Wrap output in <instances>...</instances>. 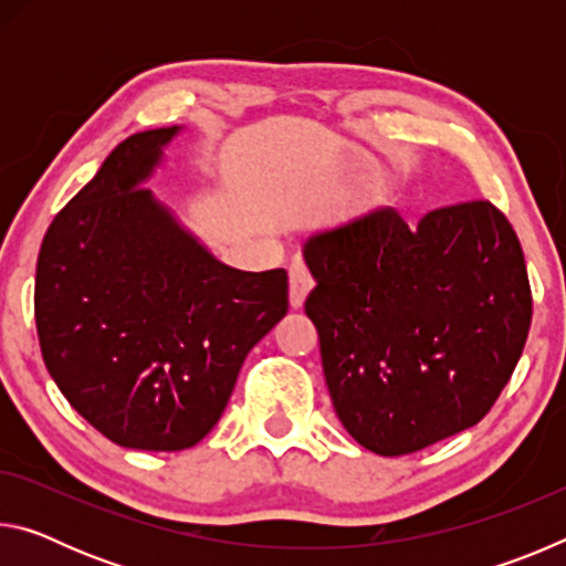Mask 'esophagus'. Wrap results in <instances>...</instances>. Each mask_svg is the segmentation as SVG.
Listing matches in <instances>:
<instances>
[{
    "label": "esophagus",
    "mask_w": 566,
    "mask_h": 566,
    "mask_svg": "<svg viewBox=\"0 0 566 566\" xmlns=\"http://www.w3.org/2000/svg\"><path fill=\"white\" fill-rule=\"evenodd\" d=\"M312 286H314V280H312L310 270H306L302 262H294L290 266V304H292V310H302L306 294L312 292Z\"/></svg>",
    "instance_id": "obj_1"
}]
</instances>
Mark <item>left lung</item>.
Segmentation results:
<instances>
[{
	"label": "left lung",
	"instance_id": "left-lung-1",
	"mask_svg": "<svg viewBox=\"0 0 566 566\" xmlns=\"http://www.w3.org/2000/svg\"><path fill=\"white\" fill-rule=\"evenodd\" d=\"M304 302L344 429L381 457L474 427L522 357L532 292L512 224L490 202L411 229L379 207L304 242Z\"/></svg>",
	"mask_w": 566,
	"mask_h": 566
}]
</instances>
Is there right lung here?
<instances>
[{"instance_id":"obj_1","label":"right lung","mask_w":566,"mask_h":566,"mask_svg":"<svg viewBox=\"0 0 566 566\" xmlns=\"http://www.w3.org/2000/svg\"><path fill=\"white\" fill-rule=\"evenodd\" d=\"M179 132L114 147L36 260V334L56 387L114 444L147 452L212 432L249 349L290 306L284 270L219 262L145 187Z\"/></svg>"}]
</instances>
